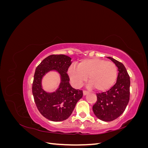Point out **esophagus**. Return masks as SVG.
Here are the masks:
<instances>
[{
	"instance_id": "esophagus-1",
	"label": "esophagus",
	"mask_w": 148,
	"mask_h": 148,
	"mask_svg": "<svg viewBox=\"0 0 148 148\" xmlns=\"http://www.w3.org/2000/svg\"><path fill=\"white\" fill-rule=\"evenodd\" d=\"M88 92H88V91H86V90H84V91H83V95H84V96H85V95H87V94H88Z\"/></svg>"
}]
</instances>
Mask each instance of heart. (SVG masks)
Masks as SVG:
<instances>
[{"mask_svg": "<svg viewBox=\"0 0 148 148\" xmlns=\"http://www.w3.org/2000/svg\"><path fill=\"white\" fill-rule=\"evenodd\" d=\"M68 73L76 86H80L88 77L89 87L98 91L108 90L114 84L117 78L118 70L112 62L99 58L83 59L76 65H71Z\"/></svg>", "mask_w": 148, "mask_h": 148, "instance_id": "obj_1", "label": "heart"}]
</instances>
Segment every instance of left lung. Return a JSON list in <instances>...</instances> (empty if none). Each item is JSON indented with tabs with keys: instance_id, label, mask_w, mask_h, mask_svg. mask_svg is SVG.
Wrapping results in <instances>:
<instances>
[{
	"instance_id": "1",
	"label": "left lung",
	"mask_w": 148,
	"mask_h": 148,
	"mask_svg": "<svg viewBox=\"0 0 148 148\" xmlns=\"http://www.w3.org/2000/svg\"><path fill=\"white\" fill-rule=\"evenodd\" d=\"M118 68L117 82L109 90L96 94L97 101L92 106L94 114L105 122H110L122 115L130 100V79L125 66L121 62L108 57Z\"/></svg>"
}]
</instances>
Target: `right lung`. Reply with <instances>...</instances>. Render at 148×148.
<instances>
[{"mask_svg": "<svg viewBox=\"0 0 148 148\" xmlns=\"http://www.w3.org/2000/svg\"><path fill=\"white\" fill-rule=\"evenodd\" d=\"M67 56L51 55L45 58L36 67L34 75L32 92L36 106L44 117L54 122L68 119L77 102L83 97V91L71 86L67 71L71 64ZM51 70L61 75L60 88L53 93H47L42 88V78Z\"/></svg>", "mask_w": 148, "mask_h": 148, "instance_id": "obj_1", "label": "right lung"}]
</instances>
